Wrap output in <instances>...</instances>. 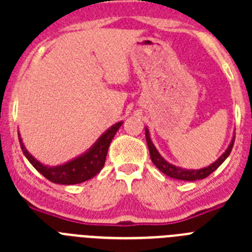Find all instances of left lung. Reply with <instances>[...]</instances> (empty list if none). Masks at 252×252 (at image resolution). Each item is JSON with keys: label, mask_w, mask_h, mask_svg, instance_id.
I'll list each match as a JSON object with an SVG mask.
<instances>
[{"label": "left lung", "mask_w": 252, "mask_h": 252, "mask_svg": "<svg viewBox=\"0 0 252 252\" xmlns=\"http://www.w3.org/2000/svg\"><path fill=\"white\" fill-rule=\"evenodd\" d=\"M145 137H146V142H148V148L149 151H150V158H151V161L157 165V168L159 169L161 173H164L165 175L170 178H174V179L178 180H187V182H190V180H198V179H204V178L208 177L209 174H212L213 171L218 168V166L221 165L222 162L227 159V157L230 155L231 150L233 148V142H235V139L231 141L230 146L227 148V150L222 154L220 159L217 161H215L212 165L207 166V168L203 169H198V170H188V169H182V168H178L175 165H171L169 164L166 160L162 159V157L158 153L157 148L154 146V144L151 142L150 140V135H149V130L145 127Z\"/></svg>", "instance_id": "left-lung-1"}]
</instances>
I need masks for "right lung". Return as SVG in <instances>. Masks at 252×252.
Returning <instances> with one entry per match:
<instances>
[{"instance_id":"right-lung-1","label":"right lung","mask_w":252,"mask_h":252,"mask_svg":"<svg viewBox=\"0 0 252 252\" xmlns=\"http://www.w3.org/2000/svg\"><path fill=\"white\" fill-rule=\"evenodd\" d=\"M122 124H124L122 121L117 122L116 125H113L112 127L108 128L97 140V142L91 148V150L83 154L82 157L66 162V164H63V165L54 166V168L43 165L34 157H31L29 151L25 149V146H24V144L21 142V137H19L20 145H21L22 153L28 158L29 161L31 162V165L34 166L40 174L44 175L46 179L53 182V183L64 184V186L83 183L86 180L94 177L95 174H98L101 169L103 168L111 141L115 137L116 132L121 127Z\"/></svg>"}]
</instances>
